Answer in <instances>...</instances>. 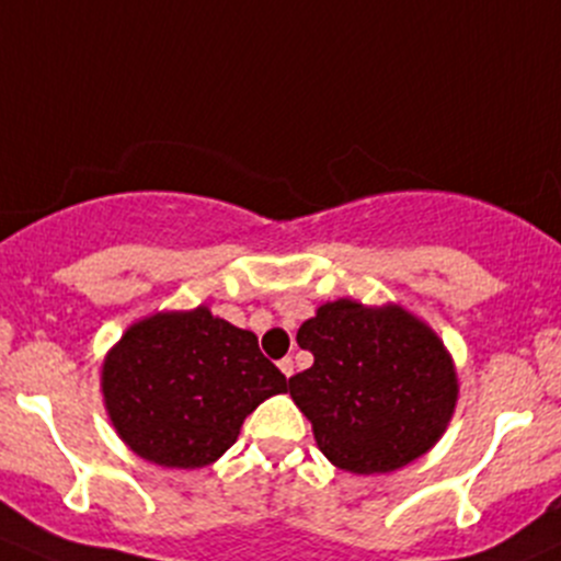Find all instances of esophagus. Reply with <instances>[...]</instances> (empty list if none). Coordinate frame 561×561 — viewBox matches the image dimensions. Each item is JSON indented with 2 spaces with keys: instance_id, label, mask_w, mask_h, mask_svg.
I'll list each match as a JSON object with an SVG mask.
<instances>
[{
  "instance_id": "esophagus-1",
  "label": "esophagus",
  "mask_w": 561,
  "mask_h": 561,
  "mask_svg": "<svg viewBox=\"0 0 561 561\" xmlns=\"http://www.w3.org/2000/svg\"><path fill=\"white\" fill-rule=\"evenodd\" d=\"M279 371H282V375H285V377H290V375H293V358H282V360H279Z\"/></svg>"
}]
</instances>
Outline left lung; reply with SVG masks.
Instances as JSON below:
<instances>
[{"mask_svg":"<svg viewBox=\"0 0 561 561\" xmlns=\"http://www.w3.org/2000/svg\"><path fill=\"white\" fill-rule=\"evenodd\" d=\"M314 364L290 377L317 448L333 467L382 474L434 448L458 401L454 355L428 322L399 304L339 298L298 328Z\"/></svg>","mask_w":561,"mask_h":561,"instance_id":"8db88e82","label":"left lung"}]
</instances>
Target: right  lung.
I'll list each match as a JSON object with an SVG mask.
<instances>
[{"label":"right lung","instance_id":"add662e5","mask_svg":"<svg viewBox=\"0 0 561 561\" xmlns=\"http://www.w3.org/2000/svg\"><path fill=\"white\" fill-rule=\"evenodd\" d=\"M105 412L144 461L201 469L239 439L249 412L285 393L287 377L257 336L208 307L133 322L103 360Z\"/></svg>","mask_w":561,"mask_h":561}]
</instances>
